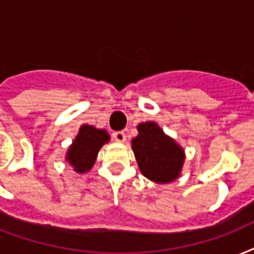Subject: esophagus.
Returning a JSON list of instances; mask_svg holds the SVG:
<instances>
[{
  "label": "esophagus",
  "mask_w": 254,
  "mask_h": 254,
  "mask_svg": "<svg viewBox=\"0 0 254 254\" xmlns=\"http://www.w3.org/2000/svg\"><path fill=\"white\" fill-rule=\"evenodd\" d=\"M113 138L117 141V142H124L127 139V134L124 131H115L113 133Z\"/></svg>",
  "instance_id": "1"
}]
</instances>
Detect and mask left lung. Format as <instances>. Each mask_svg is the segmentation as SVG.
I'll return each instance as SVG.
<instances>
[{
    "mask_svg": "<svg viewBox=\"0 0 254 254\" xmlns=\"http://www.w3.org/2000/svg\"><path fill=\"white\" fill-rule=\"evenodd\" d=\"M131 149L141 173L150 181L169 183L179 177L185 161L183 150L155 123L139 124Z\"/></svg>",
    "mask_w": 254,
    "mask_h": 254,
    "instance_id": "1",
    "label": "left lung"
}]
</instances>
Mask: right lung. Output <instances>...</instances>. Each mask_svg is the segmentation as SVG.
<instances>
[{"label": "right lung", "mask_w": 254, "mask_h": 254, "mask_svg": "<svg viewBox=\"0 0 254 254\" xmlns=\"http://www.w3.org/2000/svg\"><path fill=\"white\" fill-rule=\"evenodd\" d=\"M109 141V134L103 129L83 125L67 153V161L77 173H85L95 163L100 147Z\"/></svg>", "instance_id": "obj_1"}]
</instances>
